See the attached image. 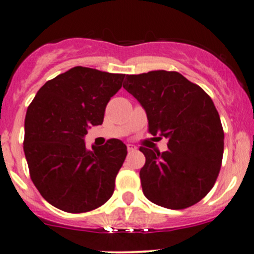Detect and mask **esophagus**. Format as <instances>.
<instances>
[{
    "label": "esophagus",
    "mask_w": 254,
    "mask_h": 254,
    "mask_svg": "<svg viewBox=\"0 0 254 254\" xmlns=\"http://www.w3.org/2000/svg\"><path fill=\"white\" fill-rule=\"evenodd\" d=\"M127 152H132V151L136 150V147H135L134 145H131V143H127Z\"/></svg>",
    "instance_id": "34e87169"
}]
</instances>
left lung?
Masks as SVG:
<instances>
[{"mask_svg":"<svg viewBox=\"0 0 254 254\" xmlns=\"http://www.w3.org/2000/svg\"><path fill=\"white\" fill-rule=\"evenodd\" d=\"M123 84L145 109L148 131L168 139L165 152L140 147L142 191L156 205L186 209L214 187L221 168L224 130L203 88L175 71L127 75Z\"/></svg>","mask_w":254,"mask_h":254,"instance_id":"left-lung-1","label":"left lung"}]
</instances>
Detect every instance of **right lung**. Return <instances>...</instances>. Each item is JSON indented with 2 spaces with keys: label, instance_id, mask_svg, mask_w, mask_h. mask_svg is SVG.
I'll list each match as a JSON object with an SVG mask.
<instances>
[{
  "label": "right lung",
  "instance_id": "1",
  "mask_svg": "<svg viewBox=\"0 0 254 254\" xmlns=\"http://www.w3.org/2000/svg\"><path fill=\"white\" fill-rule=\"evenodd\" d=\"M124 77L76 66L48 81L28 107L24 155L33 183L53 206L79 214L113 195L127 146L111 139L91 151L84 136L92 125L103 123L107 104Z\"/></svg>",
  "mask_w": 254,
  "mask_h": 254
}]
</instances>
